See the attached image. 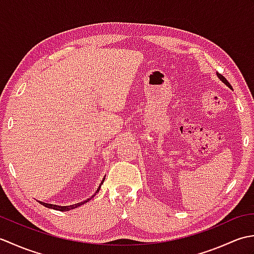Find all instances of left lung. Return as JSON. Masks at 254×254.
I'll use <instances>...</instances> for the list:
<instances>
[{
  "label": "left lung",
  "instance_id": "obj_1",
  "mask_svg": "<svg viewBox=\"0 0 254 254\" xmlns=\"http://www.w3.org/2000/svg\"><path fill=\"white\" fill-rule=\"evenodd\" d=\"M217 76L219 77V79H220V80H222V82H223V83H225L226 85H227V86H228V87H229V88H231V85H230V84L228 83V80H227V79H226V78H225V77L223 76V75H222V74H219V73H217Z\"/></svg>",
  "mask_w": 254,
  "mask_h": 254
}]
</instances>
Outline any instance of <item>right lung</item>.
<instances>
[{"instance_id": "obj_1", "label": "right lung", "mask_w": 254, "mask_h": 254, "mask_svg": "<svg viewBox=\"0 0 254 254\" xmlns=\"http://www.w3.org/2000/svg\"><path fill=\"white\" fill-rule=\"evenodd\" d=\"M105 181V178H104V180L101 181V183H100V186L102 185V182ZM100 186H99V188L97 189V191H96V193L97 192H99V189H100ZM96 195V194H95ZM94 196V195H93ZM91 197H89L88 199H86V201H84V202H80V203H77V204H74V205H69V206H58V205H52V204H48V203H42V202H40V204H42L44 205V206H46V207H48V208H52V209H57V210H61V212H67V210H69V209H73V208H76V207H78V206H80V205H83L84 203H86V202H88L89 199H90Z\"/></svg>"}]
</instances>
